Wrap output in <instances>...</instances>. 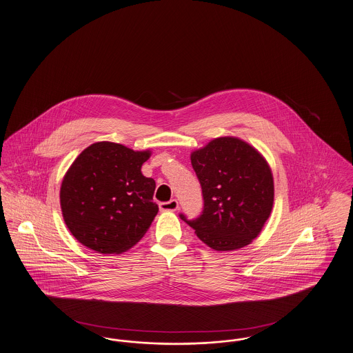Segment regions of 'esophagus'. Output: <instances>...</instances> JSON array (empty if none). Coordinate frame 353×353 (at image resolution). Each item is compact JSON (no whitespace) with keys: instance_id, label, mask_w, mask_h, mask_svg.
<instances>
[{"instance_id":"1","label":"esophagus","mask_w":353,"mask_h":353,"mask_svg":"<svg viewBox=\"0 0 353 353\" xmlns=\"http://www.w3.org/2000/svg\"><path fill=\"white\" fill-rule=\"evenodd\" d=\"M161 211H175L178 208V201L176 199H171L168 202H162L159 203Z\"/></svg>"}]
</instances>
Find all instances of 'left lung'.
Returning a JSON list of instances; mask_svg holds the SVG:
<instances>
[{"label":"left lung","instance_id":"1","mask_svg":"<svg viewBox=\"0 0 353 353\" xmlns=\"http://www.w3.org/2000/svg\"><path fill=\"white\" fill-rule=\"evenodd\" d=\"M203 194L196 219H181L216 251L238 250L259 235L274 204L270 166L256 150L238 138L222 137L191 154Z\"/></svg>","mask_w":353,"mask_h":353}]
</instances>
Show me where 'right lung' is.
<instances>
[{"label": "right lung", "instance_id": "obj_1", "mask_svg": "<svg viewBox=\"0 0 353 353\" xmlns=\"http://www.w3.org/2000/svg\"><path fill=\"white\" fill-rule=\"evenodd\" d=\"M149 158V150L112 142L93 143L77 157L59 192L77 241L101 254H121L142 239L158 212L155 181L141 171Z\"/></svg>", "mask_w": 353, "mask_h": 353}]
</instances>
